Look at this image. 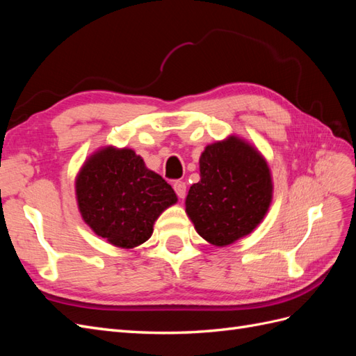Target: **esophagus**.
<instances>
[{"label":"esophagus","instance_id":"1","mask_svg":"<svg viewBox=\"0 0 356 356\" xmlns=\"http://www.w3.org/2000/svg\"><path fill=\"white\" fill-rule=\"evenodd\" d=\"M174 190L179 199H184L187 195V184L184 181H175L174 182Z\"/></svg>","mask_w":356,"mask_h":356}]
</instances>
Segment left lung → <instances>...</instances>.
Listing matches in <instances>:
<instances>
[{
  "label": "left lung",
  "mask_w": 356,
  "mask_h": 356,
  "mask_svg": "<svg viewBox=\"0 0 356 356\" xmlns=\"http://www.w3.org/2000/svg\"><path fill=\"white\" fill-rule=\"evenodd\" d=\"M199 163L200 181L190 187L186 200L197 233L217 246L250 234L272 200L266 160L242 139L230 136L204 148Z\"/></svg>",
  "instance_id": "1"
}]
</instances>
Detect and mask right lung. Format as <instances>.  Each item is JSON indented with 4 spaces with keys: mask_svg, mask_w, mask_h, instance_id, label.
Returning <instances> with one entry per match:
<instances>
[{
    "mask_svg": "<svg viewBox=\"0 0 356 356\" xmlns=\"http://www.w3.org/2000/svg\"><path fill=\"white\" fill-rule=\"evenodd\" d=\"M75 188L83 220L96 234L120 248L144 243L160 212L177 202L168 182L127 148L108 147L92 156Z\"/></svg>",
    "mask_w": 356,
    "mask_h": 356,
    "instance_id": "obj_1",
    "label": "right lung"
}]
</instances>
